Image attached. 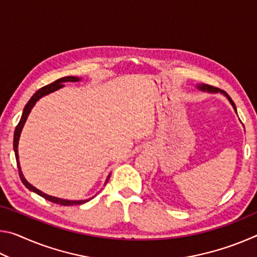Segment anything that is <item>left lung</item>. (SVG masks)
<instances>
[{
    "instance_id": "1",
    "label": "left lung",
    "mask_w": 257,
    "mask_h": 257,
    "mask_svg": "<svg viewBox=\"0 0 257 257\" xmlns=\"http://www.w3.org/2000/svg\"><path fill=\"white\" fill-rule=\"evenodd\" d=\"M198 89L202 90V92H207V93H221V94H223L224 96L228 98V101L230 102V104H231V105H232L234 112L237 113L236 105H234V103H233V101L231 99V97H230L229 95L224 92V90L216 88V87H213V86H211V85H205V84H204V85H199V86H198Z\"/></svg>"
}]
</instances>
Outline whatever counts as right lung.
<instances>
[{
  "label": "right lung",
  "instance_id": "right-lung-1",
  "mask_svg": "<svg viewBox=\"0 0 257 257\" xmlns=\"http://www.w3.org/2000/svg\"><path fill=\"white\" fill-rule=\"evenodd\" d=\"M76 82V81H80V78L78 77H73V76H68V77H63V78H60V79L55 80L54 82H52L50 85H46L44 87H42L41 89H38L36 93H35L32 98L29 99L28 103L26 104V106L24 108V112H23V115H21V119L19 121L18 125L16 127L15 130V136H14V150H15V154H16V160H17V165H18V169H19V177L21 181H23V184L27 187L29 190L34 191V193H36L37 195H40V196L44 197L47 201H50L52 203H55V204H59V205H63V206H69V205H80V204H84L86 202H88L89 199H82V201H69V199H62V198H58V197H53V196H50V195H46L45 193H43V191L38 190L37 188H35L33 185H30L29 182L25 179V177L23 175V172H21V168H20V163H19V155H18V143H19V138H20V134H21V130H23L24 125L26 120H27L28 115L30 111H32V108L34 107L35 104L38 101V99L42 98L43 96H45V95L50 94V93H53L55 90H58L60 88H62L64 86L63 82ZM111 175H108L106 178V181L105 184L108 180V178H110Z\"/></svg>",
  "mask_w": 257,
  "mask_h": 257
}]
</instances>
